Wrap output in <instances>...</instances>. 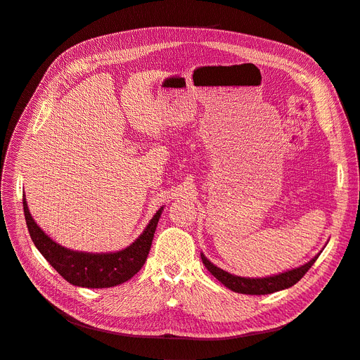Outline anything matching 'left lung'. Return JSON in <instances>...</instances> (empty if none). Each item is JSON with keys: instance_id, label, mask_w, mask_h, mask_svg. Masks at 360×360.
Wrapping results in <instances>:
<instances>
[{"instance_id": "1", "label": "left lung", "mask_w": 360, "mask_h": 360, "mask_svg": "<svg viewBox=\"0 0 360 360\" xmlns=\"http://www.w3.org/2000/svg\"><path fill=\"white\" fill-rule=\"evenodd\" d=\"M323 251H319L312 259H309L304 266H299L296 269L283 271L278 274L273 276H266V277H240L231 274L229 271H224L220 267L214 266V264L207 259V257L201 252V261L204 266L209 270L221 285H224L229 290L236 292V293H243V295H269L274 293L283 289H289L293 285L307 274V271L314 266V262L319 257V254Z\"/></svg>"}]
</instances>
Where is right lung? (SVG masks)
<instances>
[{
  "label": "right lung",
  "instance_id": "add662e5",
  "mask_svg": "<svg viewBox=\"0 0 360 360\" xmlns=\"http://www.w3.org/2000/svg\"><path fill=\"white\" fill-rule=\"evenodd\" d=\"M163 209L165 207H160L146 226L143 233L127 248L115 252L94 254L65 248L49 238L33 220L27 201L23 197L27 231L37 251L71 285L89 289H105L122 285L141 270L147 259L151 240H153Z\"/></svg>",
  "mask_w": 360,
  "mask_h": 360
}]
</instances>
